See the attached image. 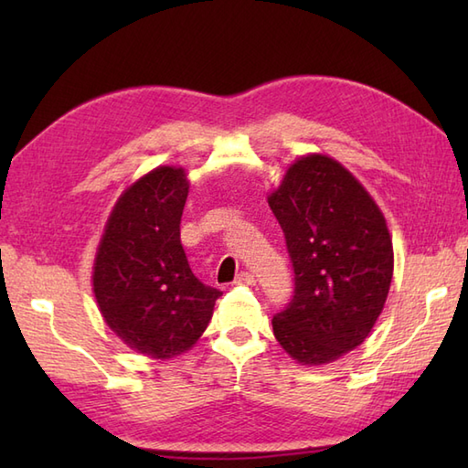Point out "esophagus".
I'll return each mask as SVG.
<instances>
[{"mask_svg":"<svg viewBox=\"0 0 468 468\" xmlns=\"http://www.w3.org/2000/svg\"><path fill=\"white\" fill-rule=\"evenodd\" d=\"M255 275L253 273H250V271H241L239 275L235 277V283L237 285H255Z\"/></svg>","mask_w":468,"mask_h":468,"instance_id":"1","label":"esophagus"}]
</instances>
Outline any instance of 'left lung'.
<instances>
[{
  "mask_svg": "<svg viewBox=\"0 0 468 468\" xmlns=\"http://www.w3.org/2000/svg\"><path fill=\"white\" fill-rule=\"evenodd\" d=\"M285 235L295 290L273 334L295 362L322 366L360 346L382 314L394 251L374 198L325 154L295 161L267 198Z\"/></svg>",
  "mask_w": 468,
  "mask_h": 468,
  "instance_id": "1",
  "label": "left lung"
}]
</instances>
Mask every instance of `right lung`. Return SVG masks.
Wrapping results in <instances>:
<instances>
[{
  "mask_svg": "<svg viewBox=\"0 0 468 468\" xmlns=\"http://www.w3.org/2000/svg\"><path fill=\"white\" fill-rule=\"evenodd\" d=\"M183 168L158 166L118 198L98 245L92 285L108 327L134 352L168 360L211 322L221 292L198 282L181 245Z\"/></svg>",
  "mask_w": 468,
  "mask_h": 468,
  "instance_id": "obj_1",
  "label": "right lung"
}]
</instances>
